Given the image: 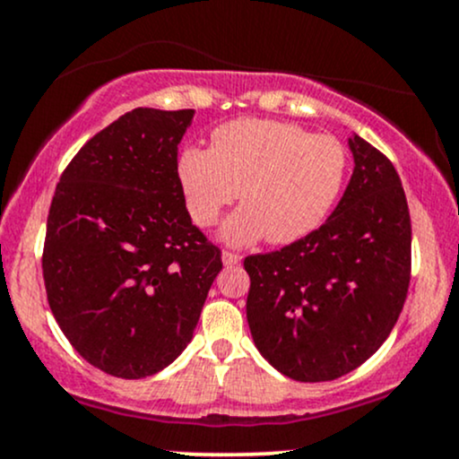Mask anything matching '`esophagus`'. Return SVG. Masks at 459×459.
<instances>
[{
    "label": "esophagus",
    "instance_id": "esophagus-1",
    "mask_svg": "<svg viewBox=\"0 0 459 459\" xmlns=\"http://www.w3.org/2000/svg\"><path fill=\"white\" fill-rule=\"evenodd\" d=\"M222 263H224L226 267H235V265H239V263H241V256L237 255V252L224 250L222 252Z\"/></svg>",
    "mask_w": 459,
    "mask_h": 459
}]
</instances>
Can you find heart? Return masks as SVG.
<instances>
[{
	"instance_id": "1",
	"label": "heart",
	"mask_w": 459,
	"mask_h": 459,
	"mask_svg": "<svg viewBox=\"0 0 459 459\" xmlns=\"http://www.w3.org/2000/svg\"><path fill=\"white\" fill-rule=\"evenodd\" d=\"M350 157L334 135H313L291 123L237 118L220 125L212 149L189 146L178 157V181L187 212L212 226L237 198L222 226L233 246L293 244L328 220L343 194Z\"/></svg>"
}]
</instances>
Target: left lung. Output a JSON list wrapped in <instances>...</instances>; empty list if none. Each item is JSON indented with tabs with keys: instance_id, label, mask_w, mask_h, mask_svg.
<instances>
[{
	"instance_id": "8db88e82",
	"label": "left lung",
	"mask_w": 459,
	"mask_h": 459,
	"mask_svg": "<svg viewBox=\"0 0 459 459\" xmlns=\"http://www.w3.org/2000/svg\"><path fill=\"white\" fill-rule=\"evenodd\" d=\"M350 149L354 175L325 224L244 261L256 350L298 382L336 380L368 360L408 296L412 226L402 178L360 135Z\"/></svg>"
}]
</instances>
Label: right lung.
<instances>
[{
  "label": "right lung",
  "instance_id": "add662e5",
  "mask_svg": "<svg viewBox=\"0 0 459 459\" xmlns=\"http://www.w3.org/2000/svg\"><path fill=\"white\" fill-rule=\"evenodd\" d=\"M194 109H131L79 149L51 200V313L83 360L123 380L152 376L186 350L222 270L178 181Z\"/></svg>",
  "mask_w": 459,
  "mask_h": 459
}]
</instances>
